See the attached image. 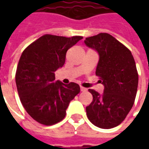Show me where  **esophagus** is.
<instances>
[{"label":"esophagus","instance_id":"esophagus-1","mask_svg":"<svg viewBox=\"0 0 149 149\" xmlns=\"http://www.w3.org/2000/svg\"><path fill=\"white\" fill-rule=\"evenodd\" d=\"M81 92H85V91H87V88H85L81 86Z\"/></svg>","mask_w":149,"mask_h":149}]
</instances>
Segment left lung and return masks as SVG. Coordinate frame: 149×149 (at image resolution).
I'll use <instances>...</instances> for the list:
<instances>
[{"label":"left lung","mask_w":149,"mask_h":149,"mask_svg":"<svg viewBox=\"0 0 149 149\" xmlns=\"http://www.w3.org/2000/svg\"><path fill=\"white\" fill-rule=\"evenodd\" d=\"M84 44L99 55L96 75L104 87L101 94L88 89L93 100L86 107L88 118L98 128H114L125 120L134 104L138 86L134 58L129 49L110 34L87 37Z\"/></svg>","instance_id":"left-lung-1"}]
</instances>
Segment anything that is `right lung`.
I'll list each match as a JSON object with an SVG mask.
<instances>
[{
  "label": "right lung",
  "instance_id": "1",
  "mask_svg": "<svg viewBox=\"0 0 149 149\" xmlns=\"http://www.w3.org/2000/svg\"><path fill=\"white\" fill-rule=\"evenodd\" d=\"M83 38L44 35L22 52L16 72V84L22 105L36 121L52 125L65 118L72 100L80 93L76 83L55 80L66 52Z\"/></svg>",
  "mask_w": 149,
  "mask_h": 149
}]
</instances>
